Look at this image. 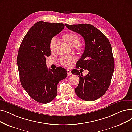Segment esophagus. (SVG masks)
I'll list each match as a JSON object with an SVG mask.
<instances>
[{"label": "esophagus", "instance_id": "34e87169", "mask_svg": "<svg viewBox=\"0 0 132 132\" xmlns=\"http://www.w3.org/2000/svg\"><path fill=\"white\" fill-rule=\"evenodd\" d=\"M67 74H68V75H71V74H72L71 71V70H68V69H67Z\"/></svg>", "mask_w": 132, "mask_h": 132}]
</instances>
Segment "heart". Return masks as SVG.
<instances>
[{
  "instance_id": "b5f03b06",
  "label": "heart",
  "mask_w": 132,
  "mask_h": 132,
  "mask_svg": "<svg viewBox=\"0 0 132 132\" xmlns=\"http://www.w3.org/2000/svg\"><path fill=\"white\" fill-rule=\"evenodd\" d=\"M64 38L67 43L71 46L74 47L77 46L80 42V38L77 34L70 33H67L64 36ZM56 41V38L53 37L50 42V49L53 50L54 46ZM76 57L74 55H63L59 59L60 64L66 67H70L76 60Z\"/></svg>"
}]
</instances>
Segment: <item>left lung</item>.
<instances>
[{
	"label": "left lung",
	"mask_w": 132,
	"mask_h": 132,
	"mask_svg": "<svg viewBox=\"0 0 132 132\" xmlns=\"http://www.w3.org/2000/svg\"><path fill=\"white\" fill-rule=\"evenodd\" d=\"M67 28L81 34L85 47L76 68L88 70L83 76L82 72L73 69V74H77L80 81L75 89L77 96L86 101H94L100 98L108 89L114 70V59L111 44L106 37L94 26L84 24H65Z\"/></svg>",
	"instance_id": "8db88e82"
}]
</instances>
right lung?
I'll list each match as a JSON object with an SVG mask.
<instances>
[{
    "label": "right lung",
    "instance_id": "1",
    "mask_svg": "<svg viewBox=\"0 0 132 132\" xmlns=\"http://www.w3.org/2000/svg\"><path fill=\"white\" fill-rule=\"evenodd\" d=\"M64 27V24L39 21L27 32L18 50L17 65L22 86L42 104L55 98L59 82L67 77L65 68L48 70L46 65V57L51 55V40Z\"/></svg>",
    "mask_w": 132,
    "mask_h": 132
}]
</instances>
